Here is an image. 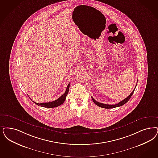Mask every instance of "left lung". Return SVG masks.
I'll return each instance as SVG.
<instances>
[{
    "label": "left lung",
    "instance_id": "obj_1",
    "mask_svg": "<svg viewBox=\"0 0 158 158\" xmlns=\"http://www.w3.org/2000/svg\"><path fill=\"white\" fill-rule=\"evenodd\" d=\"M136 86L135 87V89H134V90L131 92L130 94L127 98H125V99H124L123 100L121 101L120 103H118V104H114V105H110V104H106L99 103L98 102L96 101L94 98H93L92 97V100L93 101V102L94 103V104H95L96 105L98 106V107H102V108H104V109H113V108H115V107H120V106H123V105H124V104L126 103L130 100L131 97L132 96V95L133 93H134V90H135V88H136Z\"/></svg>",
    "mask_w": 158,
    "mask_h": 158
}]
</instances>
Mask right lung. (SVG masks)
Segmentation results:
<instances>
[{
	"label": "right lung",
	"mask_w": 158,
	"mask_h": 158,
	"mask_svg": "<svg viewBox=\"0 0 158 158\" xmlns=\"http://www.w3.org/2000/svg\"><path fill=\"white\" fill-rule=\"evenodd\" d=\"M69 86H70V83H69L67 86V88L66 89L65 92L64 93L60 98H58L57 100H55L53 102H48V103H35L34 102H33L35 104H36L37 105L40 106L41 107H47V108H54L58 107L60 105H61L62 104L65 102V100L66 97L68 93L69 92Z\"/></svg>",
	"instance_id": "add662e5"
}]
</instances>
